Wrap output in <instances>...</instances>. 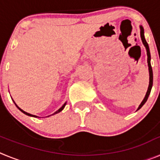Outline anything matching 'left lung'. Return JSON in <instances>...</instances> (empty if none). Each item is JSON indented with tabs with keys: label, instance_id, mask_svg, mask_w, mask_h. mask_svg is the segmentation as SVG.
I'll return each instance as SVG.
<instances>
[{
	"label": "left lung",
	"instance_id": "1",
	"mask_svg": "<svg viewBox=\"0 0 160 160\" xmlns=\"http://www.w3.org/2000/svg\"><path fill=\"white\" fill-rule=\"evenodd\" d=\"M140 36H141V39H142V44H143L144 46H145V48H146L147 49V54H148V69H149L150 77H149V87H148V91H147V94L146 95H145V97H144L143 100H142V102H141L139 107H138V110H139V109H140L147 102L148 97H149L150 93H151V90H152V85H153V72H152V66H151V53H150V49H149V46H148V42H147L146 39H145V38H144V29L143 28H142V26H141V25H140ZM138 110H137V111H138Z\"/></svg>",
	"mask_w": 160,
	"mask_h": 160
}]
</instances>
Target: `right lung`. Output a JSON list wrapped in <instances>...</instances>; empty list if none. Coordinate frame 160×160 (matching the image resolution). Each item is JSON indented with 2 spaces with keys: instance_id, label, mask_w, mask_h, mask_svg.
Listing matches in <instances>:
<instances>
[{
  "instance_id": "1",
  "label": "right lung",
  "mask_w": 160,
  "mask_h": 160,
  "mask_svg": "<svg viewBox=\"0 0 160 160\" xmlns=\"http://www.w3.org/2000/svg\"><path fill=\"white\" fill-rule=\"evenodd\" d=\"M13 102H14V103H15V102H14V101H13ZM15 105H16V107H18V109H19L20 111H22V113H24V114H26V115H28V116H31V117H35V118H40V117H38V116H36V115H33V114H29V113H27V112H25V111H23V110H22V109L20 108V107H18V105H17L16 103H15ZM66 102H65V103H64V104H63V106H62V107H61V108H60V109H58V111H56V112H54V113H53V114H58V113L61 112V111H62L63 109H64L65 106H66ZM53 114H52V115H53ZM49 116H50V115H49Z\"/></svg>"
}]
</instances>
